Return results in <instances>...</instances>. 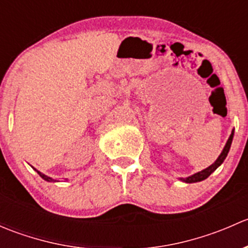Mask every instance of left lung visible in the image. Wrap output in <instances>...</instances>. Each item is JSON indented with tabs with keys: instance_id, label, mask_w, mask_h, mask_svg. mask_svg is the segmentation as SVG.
<instances>
[{
	"instance_id": "8db88e82",
	"label": "left lung",
	"mask_w": 248,
	"mask_h": 248,
	"mask_svg": "<svg viewBox=\"0 0 248 248\" xmlns=\"http://www.w3.org/2000/svg\"><path fill=\"white\" fill-rule=\"evenodd\" d=\"M232 137H234V131H232L231 137H229V139L227 140L226 146L223 147V150H222L221 155H219L218 158H217L216 161H215V163H212L211 166L207 167V168L204 169V170H202V171H199V172H196V174L191 175V176H188V177H185V179H184V177H182V179H180V180H181V181H184V182H186V184H193V182H199V181H202V180L207 179V177H209L210 175L212 174V172L216 170V169L218 168V167L221 166L222 163H223L224 159H226L227 155H228V152H229V149H231V145H232Z\"/></svg>"
}]
</instances>
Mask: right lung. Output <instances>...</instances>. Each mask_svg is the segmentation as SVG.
<instances>
[{"label": "right lung", "instance_id": "add662e5", "mask_svg": "<svg viewBox=\"0 0 248 248\" xmlns=\"http://www.w3.org/2000/svg\"><path fill=\"white\" fill-rule=\"evenodd\" d=\"M34 170H36V169H34ZM36 171L38 172L39 176H41L42 179L46 180V181H56V180H54V179H51V177H49V176H46V175H44L43 172H41V171H38V170H36Z\"/></svg>", "mask_w": 248, "mask_h": 248}]
</instances>
